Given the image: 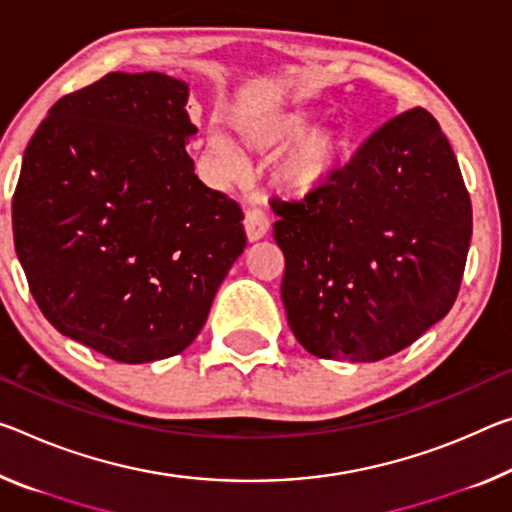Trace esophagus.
Returning <instances> with one entry per match:
<instances>
[{
	"mask_svg": "<svg viewBox=\"0 0 512 512\" xmlns=\"http://www.w3.org/2000/svg\"><path fill=\"white\" fill-rule=\"evenodd\" d=\"M243 225H246V237L248 241H259L266 237V232H269V218L262 212V209H248L246 218H243Z\"/></svg>",
	"mask_w": 512,
	"mask_h": 512,
	"instance_id": "esophagus-1",
	"label": "esophagus"
}]
</instances>
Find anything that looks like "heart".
Instances as JSON below:
<instances>
[{
    "instance_id": "obj_1",
    "label": "heart",
    "mask_w": 512,
    "mask_h": 512,
    "mask_svg": "<svg viewBox=\"0 0 512 512\" xmlns=\"http://www.w3.org/2000/svg\"><path fill=\"white\" fill-rule=\"evenodd\" d=\"M312 120L300 111H280L264 118L253 129V143L262 150L282 148L291 141V150L278 164V182L291 196H312L328 186L344 164L348 141L339 129H314ZM207 148L223 166L234 164L232 145L221 134L207 136Z\"/></svg>"
}]
</instances>
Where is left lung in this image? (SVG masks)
Wrapping results in <instances>:
<instances>
[{"label":"left lung","instance_id":"left-lung-1","mask_svg":"<svg viewBox=\"0 0 512 512\" xmlns=\"http://www.w3.org/2000/svg\"><path fill=\"white\" fill-rule=\"evenodd\" d=\"M282 303L316 358L378 362L449 314L472 239L456 154L426 109L373 132L303 202L271 200Z\"/></svg>","mask_w":512,"mask_h":512}]
</instances>
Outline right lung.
<instances>
[{
	"mask_svg": "<svg viewBox=\"0 0 512 512\" xmlns=\"http://www.w3.org/2000/svg\"><path fill=\"white\" fill-rule=\"evenodd\" d=\"M189 84L111 72L61 97L24 150L15 253L52 326L125 364L198 337L246 248L237 202L193 173Z\"/></svg>",
	"mask_w": 512,
	"mask_h": 512,
	"instance_id": "right-lung-1",
	"label": "right lung"
}]
</instances>
